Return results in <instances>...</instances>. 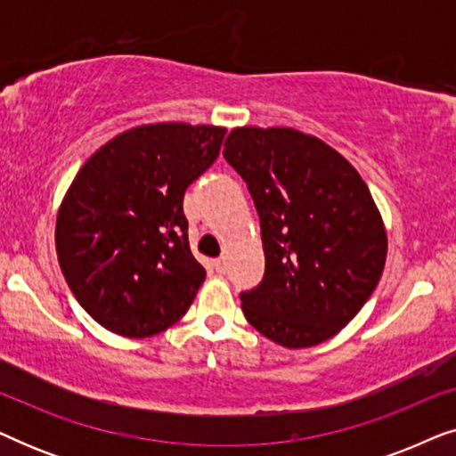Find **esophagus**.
I'll return each mask as SVG.
<instances>
[{"instance_id": "1", "label": "esophagus", "mask_w": 456, "mask_h": 456, "mask_svg": "<svg viewBox=\"0 0 456 456\" xmlns=\"http://www.w3.org/2000/svg\"><path fill=\"white\" fill-rule=\"evenodd\" d=\"M214 267H216L217 273H224V270H226V257L216 259V261H214Z\"/></svg>"}]
</instances>
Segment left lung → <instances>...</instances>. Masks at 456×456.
<instances>
[{"instance_id":"obj_1","label":"left lung","mask_w":456,"mask_h":456,"mask_svg":"<svg viewBox=\"0 0 456 456\" xmlns=\"http://www.w3.org/2000/svg\"><path fill=\"white\" fill-rule=\"evenodd\" d=\"M224 158L261 220L265 276L242 314L265 338L307 348L359 314L382 278L388 234L365 180L328 142L301 130L239 126Z\"/></svg>"}]
</instances>
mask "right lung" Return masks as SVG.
<instances>
[{"instance_id":"obj_1","label":"right lung","mask_w":456,"mask_h":456,"mask_svg":"<svg viewBox=\"0 0 456 456\" xmlns=\"http://www.w3.org/2000/svg\"><path fill=\"white\" fill-rule=\"evenodd\" d=\"M224 126L141 124L99 147L68 186L55 251L68 286L110 332L147 338L191 307L205 270L192 257L184 191L214 164Z\"/></svg>"}]
</instances>
